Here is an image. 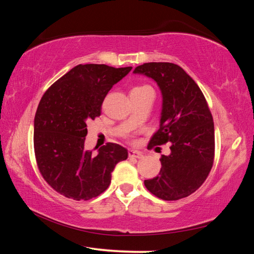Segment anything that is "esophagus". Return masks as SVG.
I'll list each match as a JSON object with an SVG mask.
<instances>
[{"mask_svg": "<svg viewBox=\"0 0 254 254\" xmlns=\"http://www.w3.org/2000/svg\"><path fill=\"white\" fill-rule=\"evenodd\" d=\"M128 157L141 159V158H143V154L140 151H136V150H128Z\"/></svg>", "mask_w": 254, "mask_h": 254, "instance_id": "obj_1", "label": "esophagus"}]
</instances>
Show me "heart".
Instances as JSON below:
<instances>
[{
  "mask_svg": "<svg viewBox=\"0 0 254 254\" xmlns=\"http://www.w3.org/2000/svg\"><path fill=\"white\" fill-rule=\"evenodd\" d=\"M142 87H144V86H142ZM135 88H141V87H135Z\"/></svg>",
  "mask_w": 254,
  "mask_h": 254,
  "instance_id": "heart-1",
  "label": "heart"
}]
</instances>
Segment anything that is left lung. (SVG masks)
<instances>
[{
	"label": "left lung",
	"mask_w": 254,
	"mask_h": 254,
	"mask_svg": "<svg viewBox=\"0 0 254 254\" xmlns=\"http://www.w3.org/2000/svg\"><path fill=\"white\" fill-rule=\"evenodd\" d=\"M133 74L151 78L162 96L160 122L148 148L170 142V153L161 157L160 173L144 180L150 192L165 200H177L198 189L214 160V122L195 80L171 63H148Z\"/></svg>",
	"instance_id": "left-lung-1"
}]
</instances>
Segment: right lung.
<instances>
[{"mask_svg":"<svg viewBox=\"0 0 254 254\" xmlns=\"http://www.w3.org/2000/svg\"><path fill=\"white\" fill-rule=\"evenodd\" d=\"M132 67L78 65L51 85L33 123L34 153L42 177L67 198L88 200L110 186L117 163L127 150L117 143L85 149L87 124L101 115L102 103Z\"/></svg>","mask_w":254,"mask_h":254,"instance_id":"1","label":"right lung"}]
</instances>
